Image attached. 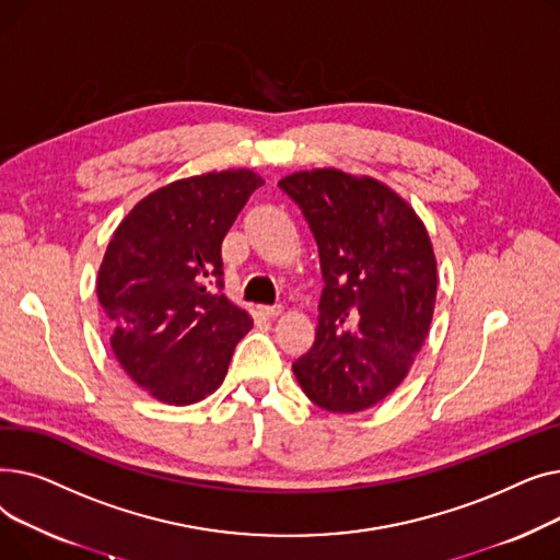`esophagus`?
Masks as SVG:
<instances>
[{"label":"esophagus","mask_w":560,"mask_h":560,"mask_svg":"<svg viewBox=\"0 0 560 560\" xmlns=\"http://www.w3.org/2000/svg\"><path fill=\"white\" fill-rule=\"evenodd\" d=\"M258 313L262 317H277L281 313V306H258Z\"/></svg>","instance_id":"esophagus-1"}]
</instances>
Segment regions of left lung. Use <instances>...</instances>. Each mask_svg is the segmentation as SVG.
Instances as JSON below:
<instances>
[{
	"mask_svg": "<svg viewBox=\"0 0 560 560\" xmlns=\"http://www.w3.org/2000/svg\"><path fill=\"white\" fill-rule=\"evenodd\" d=\"M325 279L315 342L292 363L302 390L331 413H357L406 378L431 327L438 270L427 226L386 184L334 167L288 174Z\"/></svg>",
	"mask_w": 560,
	"mask_h": 560,
	"instance_id": "8db88e82",
	"label": "left lung"
}]
</instances>
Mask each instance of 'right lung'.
Returning a JSON list of instances; mask_svg holds the SVG:
<instances>
[{"label":"right lung","mask_w":560,"mask_h":560,"mask_svg":"<svg viewBox=\"0 0 560 560\" xmlns=\"http://www.w3.org/2000/svg\"><path fill=\"white\" fill-rule=\"evenodd\" d=\"M262 184L245 167L172 182L140 199L106 247L97 298L113 354L163 404L215 393L252 329L222 292V241Z\"/></svg>","instance_id":"add662e5"}]
</instances>
